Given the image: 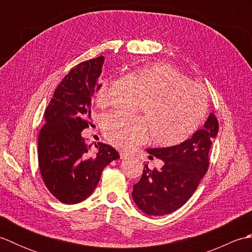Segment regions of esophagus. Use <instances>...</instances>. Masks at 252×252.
<instances>
[{"label": "esophagus", "instance_id": "obj_1", "mask_svg": "<svg viewBox=\"0 0 252 252\" xmlns=\"http://www.w3.org/2000/svg\"><path fill=\"white\" fill-rule=\"evenodd\" d=\"M127 157H129V154L126 153V152H120V158L121 159H126Z\"/></svg>", "mask_w": 252, "mask_h": 252}]
</instances>
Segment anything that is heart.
<instances>
[{
  "label": "heart",
  "mask_w": 252,
  "mask_h": 252,
  "mask_svg": "<svg viewBox=\"0 0 252 252\" xmlns=\"http://www.w3.org/2000/svg\"><path fill=\"white\" fill-rule=\"evenodd\" d=\"M133 74L146 94L141 110L147 119L119 112L106 115L103 130L107 141L117 147L130 148L145 143L152 131L156 145L173 147L195 134L208 111L207 96L200 88L192 85L175 67L161 62L138 66ZM109 87L108 78L99 80L96 90L98 103L106 100Z\"/></svg>",
  "instance_id": "heart-1"
}]
</instances>
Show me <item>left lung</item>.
I'll use <instances>...</instances> for the list:
<instances>
[{"mask_svg": "<svg viewBox=\"0 0 252 252\" xmlns=\"http://www.w3.org/2000/svg\"><path fill=\"white\" fill-rule=\"evenodd\" d=\"M219 122L209 115L205 126L189 140L173 147L153 148L147 152L164 161L161 169L143 170L133 186L132 197L148 216H165L178 210L189 199L209 168V151L218 134Z\"/></svg>", "mask_w": 252, "mask_h": 252, "instance_id": "obj_1", "label": "left lung"}]
</instances>
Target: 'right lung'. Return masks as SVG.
<instances>
[{"label": "right lung", "instance_id": "add662e5", "mask_svg": "<svg viewBox=\"0 0 252 252\" xmlns=\"http://www.w3.org/2000/svg\"><path fill=\"white\" fill-rule=\"evenodd\" d=\"M103 63L104 56L82 62L63 78L46 107L45 123L37 138L44 184L56 199L68 205L92 194L101 171L120 158L115 148L99 142L93 155L81 136V132L92 126L91 104Z\"/></svg>", "mask_w": 252, "mask_h": 252}]
</instances>
